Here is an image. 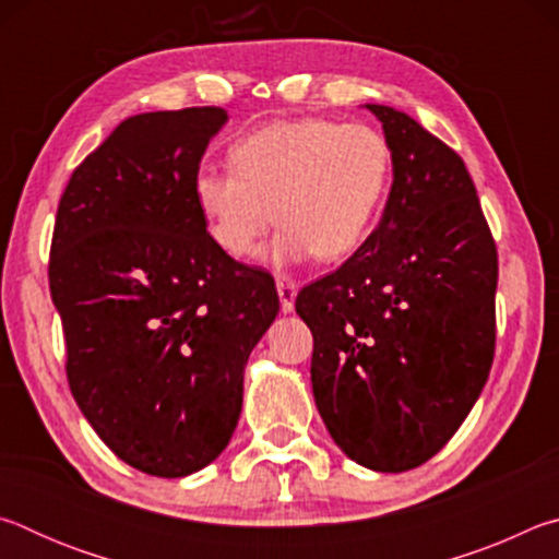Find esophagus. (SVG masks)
Wrapping results in <instances>:
<instances>
[{"label":"esophagus","instance_id":"34e87169","mask_svg":"<svg viewBox=\"0 0 559 559\" xmlns=\"http://www.w3.org/2000/svg\"><path fill=\"white\" fill-rule=\"evenodd\" d=\"M276 288H278V298H281V310L283 313H290L293 306H296V293H298L296 281L288 276H278Z\"/></svg>","mask_w":559,"mask_h":559}]
</instances>
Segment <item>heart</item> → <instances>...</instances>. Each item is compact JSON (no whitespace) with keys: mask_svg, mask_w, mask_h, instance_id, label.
<instances>
[{"mask_svg":"<svg viewBox=\"0 0 559 559\" xmlns=\"http://www.w3.org/2000/svg\"><path fill=\"white\" fill-rule=\"evenodd\" d=\"M231 169L204 165L192 197L210 239L231 259L257 251L273 224L276 263L337 261L370 231L390 187L392 147L367 122L273 120L229 147Z\"/></svg>","mask_w":559,"mask_h":559,"instance_id":"b5f03b06","label":"heart"}]
</instances>
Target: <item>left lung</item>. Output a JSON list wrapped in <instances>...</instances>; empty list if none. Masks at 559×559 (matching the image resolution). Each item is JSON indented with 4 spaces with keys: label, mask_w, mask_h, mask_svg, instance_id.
<instances>
[{
    "label": "left lung",
    "mask_w": 559,
    "mask_h": 559,
    "mask_svg": "<svg viewBox=\"0 0 559 559\" xmlns=\"http://www.w3.org/2000/svg\"><path fill=\"white\" fill-rule=\"evenodd\" d=\"M377 229L296 298L313 333L310 382L330 437L359 466L427 463L466 419L496 353L498 251L456 150L390 106Z\"/></svg>",
    "instance_id": "left-lung-1"
}]
</instances>
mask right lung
Returning a JSON list of instances; mask_svg holds the SVG:
<instances>
[{
	"label": "right lung",
	"instance_id": "right-lung-1",
	"mask_svg": "<svg viewBox=\"0 0 559 559\" xmlns=\"http://www.w3.org/2000/svg\"><path fill=\"white\" fill-rule=\"evenodd\" d=\"M224 122L216 106L122 120L73 169L51 236L73 400L118 459L159 478L226 449L246 359L278 313L271 273L226 257L192 197Z\"/></svg>",
	"mask_w": 559,
	"mask_h": 559
}]
</instances>
